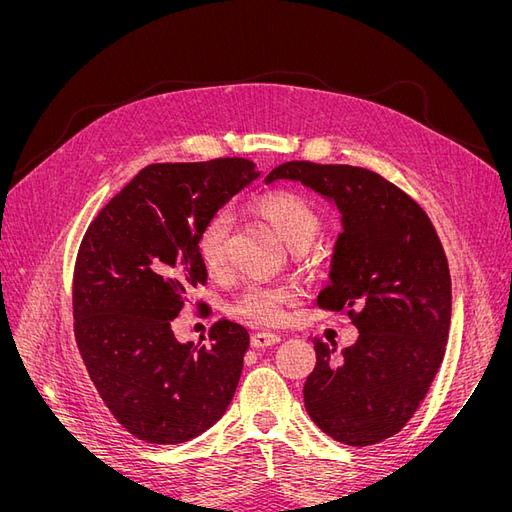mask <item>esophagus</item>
<instances>
[{
	"label": "esophagus",
	"mask_w": 512,
	"mask_h": 512,
	"mask_svg": "<svg viewBox=\"0 0 512 512\" xmlns=\"http://www.w3.org/2000/svg\"><path fill=\"white\" fill-rule=\"evenodd\" d=\"M280 342V335L275 333H265V331H258L252 335V346L254 348H267V346H273Z\"/></svg>",
	"instance_id": "obj_1"
}]
</instances>
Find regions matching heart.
<instances>
[{"instance_id": "b5f03b06", "label": "heart", "mask_w": 512, "mask_h": 512, "mask_svg": "<svg viewBox=\"0 0 512 512\" xmlns=\"http://www.w3.org/2000/svg\"><path fill=\"white\" fill-rule=\"evenodd\" d=\"M252 211L262 222H267L292 250H305L324 230V215L305 194L294 190H271L260 194ZM228 218L215 213L198 232L196 250L209 273H218L226 260ZM294 301V292L277 284H250L235 299V314L256 327H280L288 318V307Z\"/></svg>"}]
</instances>
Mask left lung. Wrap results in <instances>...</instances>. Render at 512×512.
I'll return each instance as SVG.
<instances>
[{"instance_id":"8db88e82","label":"left lung","mask_w":512,"mask_h":512,"mask_svg":"<svg viewBox=\"0 0 512 512\" xmlns=\"http://www.w3.org/2000/svg\"><path fill=\"white\" fill-rule=\"evenodd\" d=\"M275 179L301 181L342 211L318 307L359 329L339 356L314 337L305 410L337 442L378 444L408 425L444 359L453 294L442 241L423 207L374 170L292 160L271 170Z\"/></svg>"}]
</instances>
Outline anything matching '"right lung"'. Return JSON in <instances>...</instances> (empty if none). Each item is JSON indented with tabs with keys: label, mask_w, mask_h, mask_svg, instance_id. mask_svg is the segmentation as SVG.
Returning a JSON list of instances; mask_svg holds the SVG:
<instances>
[{
	"label": "right lung",
	"mask_w": 512,
	"mask_h": 512,
	"mask_svg": "<svg viewBox=\"0 0 512 512\" xmlns=\"http://www.w3.org/2000/svg\"><path fill=\"white\" fill-rule=\"evenodd\" d=\"M258 175L247 158L149 164L85 230L72 277L76 348L106 408L138 440L188 442L237 391L247 329L220 318L196 348L179 344L170 322L207 284L198 232Z\"/></svg>",
	"instance_id": "add662e5"
}]
</instances>
